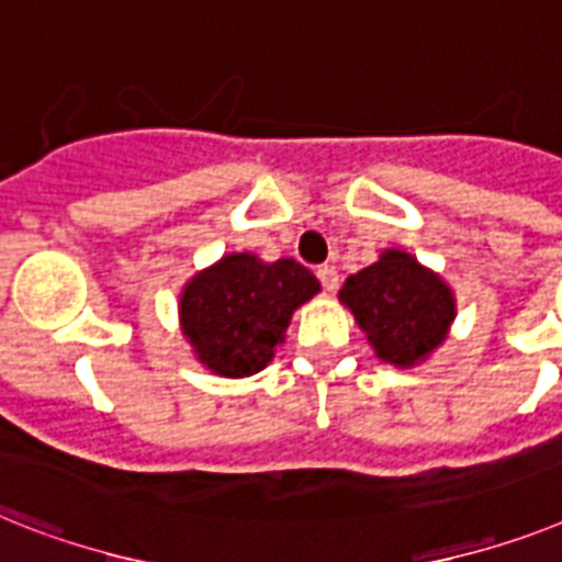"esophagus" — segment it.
<instances>
[{
	"mask_svg": "<svg viewBox=\"0 0 562 562\" xmlns=\"http://www.w3.org/2000/svg\"><path fill=\"white\" fill-rule=\"evenodd\" d=\"M315 276H318V281H322L324 292H336L338 290V270H336V267L324 263V267H318V270H315Z\"/></svg>",
	"mask_w": 562,
	"mask_h": 562,
	"instance_id": "34e87169",
	"label": "esophagus"
}]
</instances>
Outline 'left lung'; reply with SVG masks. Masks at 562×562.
<instances>
[{
    "mask_svg": "<svg viewBox=\"0 0 562 562\" xmlns=\"http://www.w3.org/2000/svg\"><path fill=\"white\" fill-rule=\"evenodd\" d=\"M338 299L353 310L375 356L398 368H411L442 345L453 322L451 290L398 249L347 278Z\"/></svg>",
    "mask_w": 562,
    "mask_h": 562,
    "instance_id": "1",
    "label": "left lung"
}]
</instances>
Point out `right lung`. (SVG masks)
Listing matches in <instances>:
<instances>
[{
  "label": "right lung",
  "mask_w": 562,
  "mask_h": 562,
  "mask_svg": "<svg viewBox=\"0 0 562 562\" xmlns=\"http://www.w3.org/2000/svg\"><path fill=\"white\" fill-rule=\"evenodd\" d=\"M318 290V278L292 258L263 263L249 252L226 255L189 281L180 322L209 370L240 379L267 368L292 310Z\"/></svg>",
  "instance_id": "obj_1"
}]
</instances>
